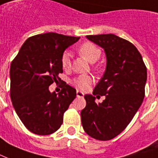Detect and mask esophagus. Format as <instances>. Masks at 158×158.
Wrapping results in <instances>:
<instances>
[{
    "label": "esophagus",
    "mask_w": 158,
    "mask_h": 158,
    "mask_svg": "<svg viewBox=\"0 0 158 158\" xmlns=\"http://www.w3.org/2000/svg\"><path fill=\"white\" fill-rule=\"evenodd\" d=\"M76 95H77V97H84L85 94L83 92H81V91L77 90L76 91Z\"/></svg>",
    "instance_id": "esophagus-1"
}]
</instances>
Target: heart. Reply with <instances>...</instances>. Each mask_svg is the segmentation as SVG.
Instances as JSON below:
<instances>
[{"instance_id": "obj_1", "label": "heart", "mask_w": 158, "mask_h": 158, "mask_svg": "<svg viewBox=\"0 0 158 158\" xmlns=\"http://www.w3.org/2000/svg\"><path fill=\"white\" fill-rule=\"evenodd\" d=\"M79 52L84 56L89 62L94 63L100 57L101 52L99 48H97L94 44L91 43H85L79 48ZM61 65L65 70L69 69L71 66V54L69 52H65L63 53L61 58ZM93 83V78L89 75H79L72 79L71 84L75 86L76 88L85 90L89 88V86Z\"/></svg>"}]
</instances>
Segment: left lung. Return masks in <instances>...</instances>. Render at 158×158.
<instances>
[{
    "label": "left lung",
    "instance_id": "obj_1",
    "mask_svg": "<svg viewBox=\"0 0 158 158\" xmlns=\"http://www.w3.org/2000/svg\"><path fill=\"white\" fill-rule=\"evenodd\" d=\"M86 37L106 52V70L93 94L105 95L106 99L96 104L94 95L85 94L81 121L89 136L108 141L123 131L140 108L145 96L147 68L137 48L127 40L114 34Z\"/></svg>",
    "mask_w": 158,
    "mask_h": 158
}]
</instances>
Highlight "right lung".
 Wrapping results in <instances>:
<instances>
[{"label": "right lung", "mask_w": 158, "mask_h": 158, "mask_svg": "<svg viewBox=\"0 0 158 158\" xmlns=\"http://www.w3.org/2000/svg\"><path fill=\"white\" fill-rule=\"evenodd\" d=\"M79 37L48 32L27 38L10 68V99L18 117L31 132L49 135L58 131L64 113L76 97L64 82L58 94L49 86L61 80V58Z\"/></svg>", "instance_id": "right-lung-1"}]
</instances>
